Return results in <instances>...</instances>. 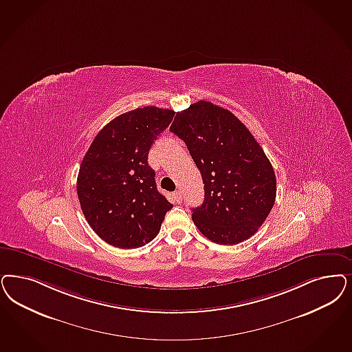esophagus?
Wrapping results in <instances>:
<instances>
[{
    "mask_svg": "<svg viewBox=\"0 0 352 352\" xmlns=\"http://www.w3.org/2000/svg\"><path fill=\"white\" fill-rule=\"evenodd\" d=\"M173 197H174V200H175V203H182V192L181 191H175L174 194H173Z\"/></svg>",
    "mask_w": 352,
    "mask_h": 352,
    "instance_id": "esophagus-1",
    "label": "esophagus"
}]
</instances>
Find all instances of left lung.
Wrapping results in <instances>:
<instances>
[{
	"instance_id": "8db88e82",
	"label": "left lung",
	"mask_w": 352,
	"mask_h": 352,
	"mask_svg": "<svg viewBox=\"0 0 352 352\" xmlns=\"http://www.w3.org/2000/svg\"><path fill=\"white\" fill-rule=\"evenodd\" d=\"M170 131L182 139L204 183L192 221L212 242L251 238L276 201V174L254 135L231 111L197 101L178 111Z\"/></svg>"
}]
</instances>
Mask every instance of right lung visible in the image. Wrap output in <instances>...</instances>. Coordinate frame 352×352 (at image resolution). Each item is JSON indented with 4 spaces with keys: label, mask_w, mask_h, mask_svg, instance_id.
I'll list each match as a JSON object with an SVG mask.
<instances>
[{
    "label": "right lung",
    "mask_w": 352,
    "mask_h": 352,
    "mask_svg": "<svg viewBox=\"0 0 352 352\" xmlns=\"http://www.w3.org/2000/svg\"><path fill=\"white\" fill-rule=\"evenodd\" d=\"M175 111L144 107L110 121L85 153L76 181L79 203L97 235L118 248L151 242L173 208L157 191L148 153Z\"/></svg>",
    "instance_id": "obj_1"
}]
</instances>
